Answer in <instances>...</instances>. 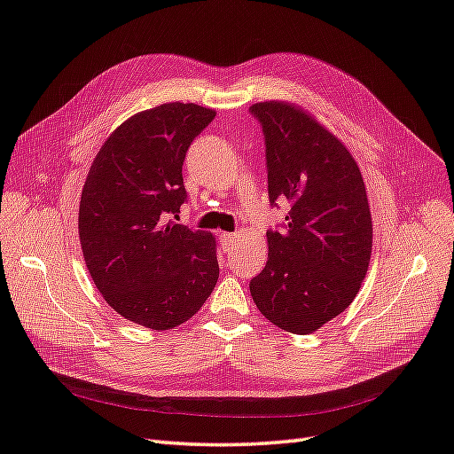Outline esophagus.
Listing matches in <instances>:
<instances>
[{"mask_svg":"<svg viewBox=\"0 0 454 454\" xmlns=\"http://www.w3.org/2000/svg\"><path fill=\"white\" fill-rule=\"evenodd\" d=\"M235 240H237V235H231V232H219V242H222L225 252L232 250V247H235Z\"/></svg>","mask_w":454,"mask_h":454,"instance_id":"obj_1","label":"esophagus"}]
</instances>
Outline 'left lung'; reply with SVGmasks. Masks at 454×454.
<instances>
[{"label":"left lung","mask_w":454,"mask_h":454,"mask_svg":"<svg viewBox=\"0 0 454 454\" xmlns=\"http://www.w3.org/2000/svg\"><path fill=\"white\" fill-rule=\"evenodd\" d=\"M265 137L269 202H290L286 223L267 231L269 255L250 294L262 315L311 334L349 308L372 252V219L357 162L301 108L250 106Z\"/></svg>","instance_id":"1"}]
</instances>
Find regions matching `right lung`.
Here are the masks:
<instances>
[{
	"label": "right lung",
	"mask_w": 454,
	"mask_h": 454,
	"mask_svg": "<svg viewBox=\"0 0 454 454\" xmlns=\"http://www.w3.org/2000/svg\"><path fill=\"white\" fill-rule=\"evenodd\" d=\"M215 110L166 103L126 120L97 153L80 200L85 265L128 321L168 330L197 313L219 265L206 231L176 223L187 202L183 162Z\"/></svg>",
	"instance_id": "1"
}]
</instances>
